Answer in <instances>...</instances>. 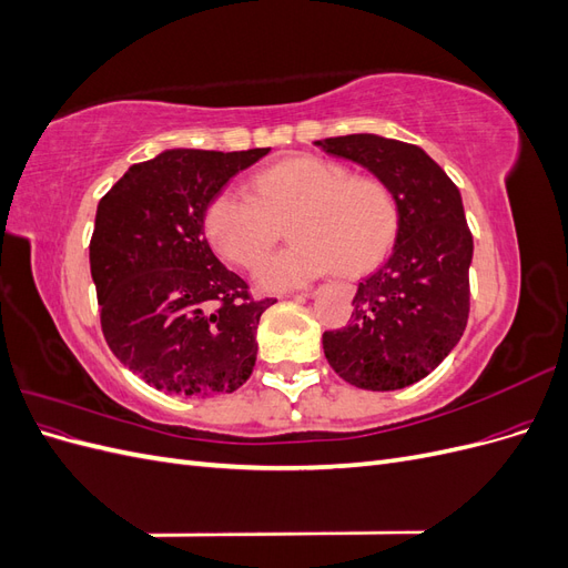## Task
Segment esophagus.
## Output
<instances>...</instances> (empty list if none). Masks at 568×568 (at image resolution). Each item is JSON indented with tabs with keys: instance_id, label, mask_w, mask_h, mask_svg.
<instances>
[{
	"instance_id": "1",
	"label": "esophagus",
	"mask_w": 568,
	"mask_h": 568,
	"mask_svg": "<svg viewBox=\"0 0 568 568\" xmlns=\"http://www.w3.org/2000/svg\"><path fill=\"white\" fill-rule=\"evenodd\" d=\"M315 294V291L313 288H303L301 291V294H296V296H301V298H307V296H313Z\"/></svg>"
}]
</instances>
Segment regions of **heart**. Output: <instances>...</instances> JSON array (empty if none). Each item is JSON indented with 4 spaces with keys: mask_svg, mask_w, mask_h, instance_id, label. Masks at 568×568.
Segmentation results:
<instances>
[{
    "mask_svg": "<svg viewBox=\"0 0 568 568\" xmlns=\"http://www.w3.org/2000/svg\"><path fill=\"white\" fill-rule=\"evenodd\" d=\"M251 192L225 186L205 211V234L222 257L253 267L277 242L274 220L291 215L294 239L257 265L255 282L282 291L311 282L336 265L359 272L386 253L398 211L388 189L372 178H351L348 168L320 156H294L251 182Z\"/></svg>",
    "mask_w": 568,
    "mask_h": 568,
    "instance_id": "1",
    "label": "heart"
}]
</instances>
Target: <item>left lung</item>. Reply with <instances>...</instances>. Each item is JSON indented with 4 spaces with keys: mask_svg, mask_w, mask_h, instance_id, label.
<instances>
[{
    "mask_svg": "<svg viewBox=\"0 0 568 568\" xmlns=\"http://www.w3.org/2000/svg\"><path fill=\"white\" fill-rule=\"evenodd\" d=\"M367 168L395 201L398 232L386 263L357 284L351 324L322 334L324 355L348 384L398 390L434 372L469 320L474 239L459 189L415 144L379 134L315 142Z\"/></svg>",
    "mask_w": 568,
    "mask_h": 568,
    "instance_id": "left-lung-1",
    "label": "left lung"
}]
</instances>
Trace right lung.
Returning <instances> with one entry per match:
<instances>
[{"instance_id":"obj_1","label":"right lung","mask_w":568,"mask_h":568,"mask_svg":"<svg viewBox=\"0 0 568 568\" xmlns=\"http://www.w3.org/2000/svg\"><path fill=\"white\" fill-rule=\"evenodd\" d=\"M270 149H170L132 165L97 205L90 267L101 332L149 386L184 398L232 393L253 372L261 315L203 234L209 203Z\"/></svg>"}]
</instances>
